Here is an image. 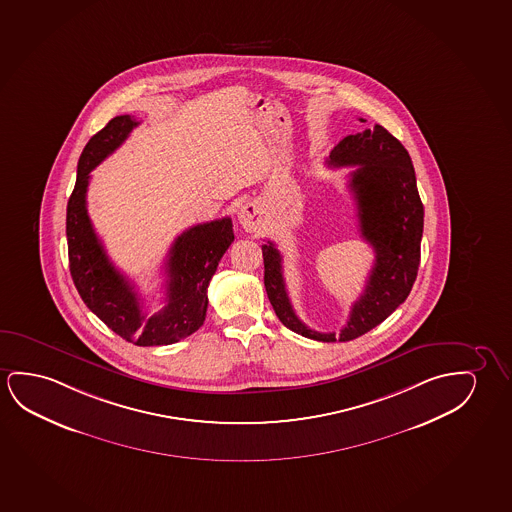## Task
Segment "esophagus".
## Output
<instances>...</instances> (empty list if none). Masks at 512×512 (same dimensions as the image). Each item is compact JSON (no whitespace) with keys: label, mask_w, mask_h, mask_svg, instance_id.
Returning a JSON list of instances; mask_svg holds the SVG:
<instances>
[{"label":"esophagus","mask_w":512,"mask_h":512,"mask_svg":"<svg viewBox=\"0 0 512 512\" xmlns=\"http://www.w3.org/2000/svg\"><path fill=\"white\" fill-rule=\"evenodd\" d=\"M262 213H260V206L257 202H248L245 204L241 211H239V215H237V220L241 223V227L246 230V232H257L262 227Z\"/></svg>","instance_id":"esophagus-1"}]
</instances>
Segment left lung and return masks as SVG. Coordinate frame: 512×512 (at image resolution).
<instances>
[{
    "mask_svg": "<svg viewBox=\"0 0 512 512\" xmlns=\"http://www.w3.org/2000/svg\"><path fill=\"white\" fill-rule=\"evenodd\" d=\"M327 165L356 167L350 192L356 199L359 232L375 252L363 294L352 304L340 334L319 333L303 324L285 289L282 255L271 241L262 245V257L267 297L283 326L304 338L331 343L363 336L407 299L421 260L424 208L410 155L384 126L347 135L334 146Z\"/></svg>",
    "mask_w": 512,
    "mask_h": 512,
    "instance_id": "1",
    "label": "left lung"
}]
</instances>
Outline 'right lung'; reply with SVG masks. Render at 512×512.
I'll return each instance as SVG.
<instances>
[{
    "instance_id": "add662e5",
    "label": "right lung",
    "mask_w": 512,
    "mask_h": 512,
    "mask_svg": "<svg viewBox=\"0 0 512 512\" xmlns=\"http://www.w3.org/2000/svg\"><path fill=\"white\" fill-rule=\"evenodd\" d=\"M139 125L116 116L89 139L77 163V181L67 206L70 275L82 301L123 340L139 347L171 345L195 333L206 319L208 285L234 241L229 216L199 223L176 237L165 262V306L148 317L134 283L114 267L86 208L89 172L126 141Z\"/></svg>"
}]
</instances>
